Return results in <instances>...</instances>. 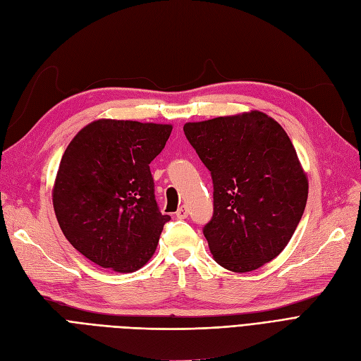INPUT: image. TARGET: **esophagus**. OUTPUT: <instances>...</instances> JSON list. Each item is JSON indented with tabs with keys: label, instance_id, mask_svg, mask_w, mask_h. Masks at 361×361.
Masks as SVG:
<instances>
[{
	"label": "esophagus",
	"instance_id": "obj_1",
	"mask_svg": "<svg viewBox=\"0 0 361 361\" xmlns=\"http://www.w3.org/2000/svg\"><path fill=\"white\" fill-rule=\"evenodd\" d=\"M188 212H190V211H188V207L183 204V206H180L179 209L176 211V216L179 218V220H185V218L188 216Z\"/></svg>",
	"mask_w": 361,
	"mask_h": 361
}]
</instances>
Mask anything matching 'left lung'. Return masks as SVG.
Listing matches in <instances>:
<instances>
[{
  "label": "left lung",
  "instance_id": "left-lung-1",
  "mask_svg": "<svg viewBox=\"0 0 361 361\" xmlns=\"http://www.w3.org/2000/svg\"><path fill=\"white\" fill-rule=\"evenodd\" d=\"M183 133L212 176L214 215L203 235L216 264L248 272L277 257L309 194L285 129L265 113L250 111L185 123Z\"/></svg>",
  "mask_w": 361,
  "mask_h": 361
}]
</instances>
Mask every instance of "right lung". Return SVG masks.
Returning <instances> with one entry per match:
<instances>
[{"label": "right lung", "instance_id": "right-lung-1", "mask_svg": "<svg viewBox=\"0 0 361 361\" xmlns=\"http://www.w3.org/2000/svg\"><path fill=\"white\" fill-rule=\"evenodd\" d=\"M171 125L101 118L64 150L52 203L61 232L82 256L106 269L134 272L154 256L162 227L149 164Z\"/></svg>", "mask_w": 361, "mask_h": 361}]
</instances>
